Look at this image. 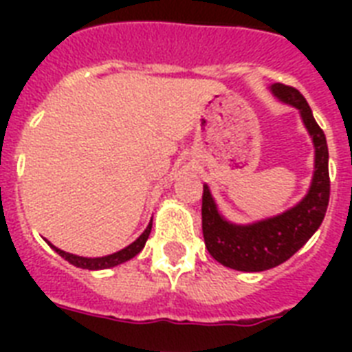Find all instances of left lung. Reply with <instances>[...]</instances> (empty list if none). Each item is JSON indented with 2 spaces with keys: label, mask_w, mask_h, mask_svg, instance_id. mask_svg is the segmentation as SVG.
Instances as JSON below:
<instances>
[{
  "label": "left lung",
  "mask_w": 352,
  "mask_h": 352,
  "mask_svg": "<svg viewBox=\"0 0 352 352\" xmlns=\"http://www.w3.org/2000/svg\"><path fill=\"white\" fill-rule=\"evenodd\" d=\"M274 96L300 109L301 120L314 142V175L309 192L283 214L252 225H234L219 214L210 188L203 190L204 245L215 261L241 272H261L292 257L320 228L329 206V149L325 133L312 117L300 91L285 84L270 87Z\"/></svg>",
  "instance_id": "obj_1"
}]
</instances>
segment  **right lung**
Instances as JSON below:
<instances>
[{
    "instance_id": "right-lung-1",
    "label": "right lung",
    "mask_w": 352,
    "mask_h": 352,
    "mask_svg": "<svg viewBox=\"0 0 352 352\" xmlns=\"http://www.w3.org/2000/svg\"><path fill=\"white\" fill-rule=\"evenodd\" d=\"M149 232H151V221H149L148 228L142 232V235H140L137 241H133L131 245L126 246V248H122V250L104 257H80V256H74V254H69V252L60 250V248H56L54 245L51 246L63 257V259H67V261L71 263V265H74V267L87 268V270H102V268L117 267V265H120V263L129 261L131 257L137 256L138 252L144 248V245H146V241H148L149 237Z\"/></svg>"
}]
</instances>
